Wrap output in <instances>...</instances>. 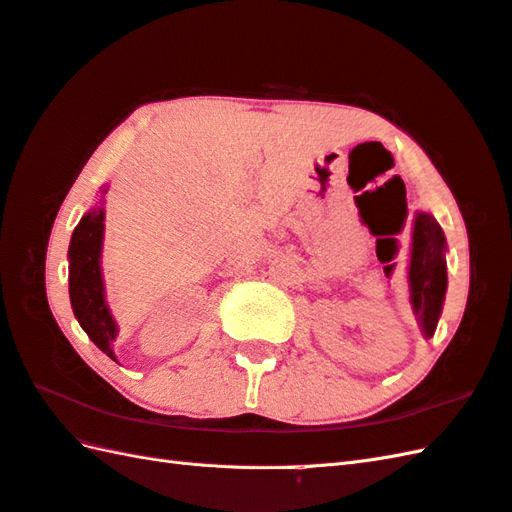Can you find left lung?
Wrapping results in <instances>:
<instances>
[{
	"label": "left lung",
	"instance_id": "left-lung-1",
	"mask_svg": "<svg viewBox=\"0 0 512 512\" xmlns=\"http://www.w3.org/2000/svg\"><path fill=\"white\" fill-rule=\"evenodd\" d=\"M445 233L430 213H417L412 233L410 299L427 336H434L447 290Z\"/></svg>",
	"mask_w": 512,
	"mask_h": 512
}]
</instances>
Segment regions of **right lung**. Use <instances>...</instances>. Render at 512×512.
I'll return each instance as SVG.
<instances>
[{
	"label": "right lung",
	"mask_w": 512,
	"mask_h": 512,
	"mask_svg": "<svg viewBox=\"0 0 512 512\" xmlns=\"http://www.w3.org/2000/svg\"><path fill=\"white\" fill-rule=\"evenodd\" d=\"M104 209L95 207L82 216L69 244V296L80 327L98 347L115 360L111 342L117 336L115 320L104 301L100 248Z\"/></svg>",
	"instance_id": "add662e5"
}]
</instances>
